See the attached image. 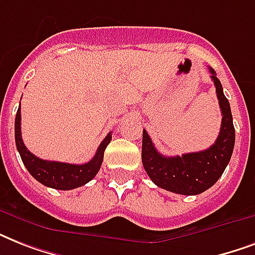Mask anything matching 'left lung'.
Wrapping results in <instances>:
<instances>
[{"label":"left lung","mask_w":255,"mask_h":255,"mask_svg":"<svg viewBox=\"0 0 255 255\" xmlns=\"http://www.w3.org/2000/svg\"><path fill=\"white\" fill-rule=\"evenodd\" d=\"M209 73L216 86L222 115L221 129L212 147L205 151L168 157L156 149L147 131L143 129L141 160L144 169L156 185L173 193L193 196L209 189L221 177L233 153L236 131L229 100L224 95L216 71L209 67Z\"/></svg>","instance_id":"obj_1"}]
</instances>
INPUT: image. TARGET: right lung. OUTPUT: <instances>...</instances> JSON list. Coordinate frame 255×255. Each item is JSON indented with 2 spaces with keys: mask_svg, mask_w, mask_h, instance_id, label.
Here are the masks:
<instances>
[{
  "mask_svg": "<svg viewBox=\"0 0 255 255\" xmlns=\"http://www.w3.org/2000/svg\"><path fill=\"white\" fill-rule=\"evenodd\" d=\"M21 106V104H19ZM14 133H15V145L21 155L22 163L29 170L37 181L45 186L59 190H70L85 185L91 181L99 172L100 165L103 163L104 149L111 141V132L108 133L100 143L95 156L86 164H69L61 161H49L42 160L33 155L26 148L21 136V107H18L15 115V124H14Z\"/></svg>",
  "mask_w": 255,
  "mask_h": 255,
  "instance_id": "obj_1",
  "label": "right lung"
}]
</instances>
